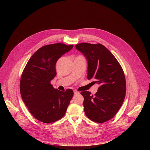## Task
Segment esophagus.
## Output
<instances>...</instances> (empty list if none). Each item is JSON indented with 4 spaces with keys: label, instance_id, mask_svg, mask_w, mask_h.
Wrapping results in <instances>:
<instances>
[{
    "label": "esophagus",
    "instance_id": "obj_1",
    "mask_svg": "<svg viewBox=\"0 0 150 150\" xmlns=\"http://www.w3.org/2000/svg\"><path fill=\"white\" fill-rule=\"evenodd\" d=\"M74 93L75 94H79V92L76 90H74Z\"/></svg>",
    "mask_w": 150,
    "mask_h": 150
}]
</instances>
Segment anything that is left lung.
<instances>
[{
    "instance_id": "left-lung-1",
    "label": "left lung",
    "mask_w": 150,
    "mask_h": 150,
    "mask_svg": "<svg viewBox=\"0 0 150 150\" xmlns=\"http://www.w3.org/2000/svg\"><path fill=\"white\" fill-rule=\"evenodd\" d=\"M76 49L88 60L87 78L100 85L98 91L91 95L82 91L85 115L99 123L112 119L122 106L126 94L125 74L113 54L101 44L82 42L75 45Z\"/></svg>"
}]
</instances>
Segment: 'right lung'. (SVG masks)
<instances>
[{
	"label": "right lung",
	"mask_w": 150,
	"mask_h": 150,
	"mask_svg": "<svg viewBox=\"0 0 150 150\" xmlns=\"http://www.w3.org/2000/svg\"><path fill=\"white\" fill-rule=\"evenodd\" d=\"M73 45L55 43L41 47L29 59L20 80V93L31 115L38 120L50 123L65 115L74 91L54 89L50 81L56 75V63Z\"/></svg>",
	"instance_id": "right-lung-1"
}]
</instances>
